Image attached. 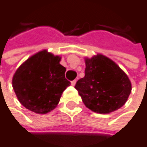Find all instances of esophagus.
I'll use <instances>...</instances> for the list:
<instances>
[{"label":"esophagus","instance_id":"1","mask_svg":"<svg viewBox=\"0 0 147 147\" xmlns=\"http://www.w3.org/2000/svg\"><path fill=\"white\" fill-rule=\"evenodd\" d=\"M76 80H74V81L71 82V85H72V86H75V85H76Z\"/></svg>","mask_w":147,"mask_h":147}]
</instances>
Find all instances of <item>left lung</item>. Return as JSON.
<instances>
[{"instance_id": "8db88e82", "label": "left lung", "mask_w": 147, "mask_h": 147, "mask_svg": "<svg viewBox=\"0 0 147 147\" xmlns=\"http://www.w3.org/2000/svg\"><path fill=\"white\" fill-rule=\"evenodd\" d=\"M85 76L75 88L91 111L107 114L121 108L131 93V82L125 72L102 54L85 59Z\"/></svg>"}]
</instances>
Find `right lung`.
I'll use <instances>...</instances> for the list:
<instances>
[{
  "label": "right lung",
  "instance_id": "right-lung-1",
  "mask_svg": "<svg viewBox=\"0 0 147 147\" xmlns=\"http://www.w3.org/2000/svg\"><path fill=\"white\" fill-rule=\"evenodd\" d=\"M60 59L59 56L43 50L18 68L13 77V88L26 109L46 114L57 106L62 93L71 85L65 77L66 69L59 64Z\"/></svg>",
  "mask_w": 147,
  "mask_h": 147
}]
</instances>
